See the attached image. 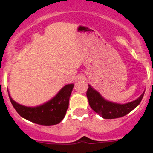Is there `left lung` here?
Instances as JSON below:
<instances>
[{"label":"left lung","instance_id":"8db88e82","mask_svg":"<svg viewBox=\"0 0 153 153\" xmlns=\"http://www.w3.org/2000/svg\"><path fill=\"white\" fill-rule=\"evenodd\" d=\"M144 94L145 92L135 101L126 104H118L105 100L98 91L94 90L90 85L86 91L90 106L94 111L105 119H114L126 116L140 104Z\"/></svg>","mask_w":153,"mask_h":153}]
</instances>
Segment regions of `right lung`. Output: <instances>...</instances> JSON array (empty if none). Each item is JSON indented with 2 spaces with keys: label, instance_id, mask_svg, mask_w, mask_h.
Here are the masks:
<instances>
[{
  "label": "right lung",
  "instance_id": "obj_1",
  "mask_svg": "<svg viewBox=\"0 0 153 153\" xmlns=\"http://www.w3.org/2000/svg\"><path fill=\"white\" fill-rule=\"evenodd\" d=\"M73 87L74 84H67L51 100L36 107L18 104L8 95L14 109L22 117L38 125L53 126L59 124L64 118Z\"/></svg>",
  "mask_w": 153,
  "mask_h": 153
}]
</instances>
